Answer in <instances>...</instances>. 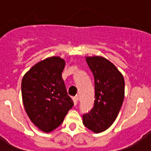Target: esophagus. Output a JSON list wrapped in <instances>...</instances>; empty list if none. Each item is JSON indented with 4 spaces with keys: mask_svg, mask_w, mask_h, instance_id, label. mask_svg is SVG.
Listing matches in <instances>:
<instances>
[{
    "mask_svg": "<svg viewBox=\"0 0 151 151\" xmlns=\"http://www.w3.org/2000/svg\"><path fill=\"white\" fill-rule=\"evenodd\" d=\"M73 102H74V105H77L78 104V97L77 96V97H73Z\"/></svg>",
    "mask_w": 151,
    "mask_h": 151,
    "instance_id": "esophagus-1",
    "label": "esophagus"
}]
</instances>
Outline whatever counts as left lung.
<instances>
[{
    "instance_id": "left-lung-1",
    "label": "left lung",
    "mask_w": 151,
    "mask_h": 151,
    "mask_svg": "<svg viewBox=\"0 0 151 151\" xmlns=\"http://www.w3.org/2000/svg\"><path fill=\"white\" fill-rule=\"evenodd\" d=\"M95 78V103L83 115V124L95 133L108 129L119 114L124 98V79L113 64L103 56H86Z\"/></svg>"
}]
</instances>
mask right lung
Listing matches in <instances>:
<instances>
[{
    "instance_id": "right-lung-1",
    "label": "right lung",
    "mask_w": 151,
    "mask_h": 151,
    "mask_svg": "<svg viewBox=\"0 0 151 151\" xmlns=\"http://www.w3.org/2000/svg\"><path fill=\"white\" fill-rule=\"evenodd\" d=\"M65 65L64 59L51 56L32 66L22 81L26 112L31 122L44 133L60 125L73 106L61 75Z\"/></svg>"
}]
</instances>
